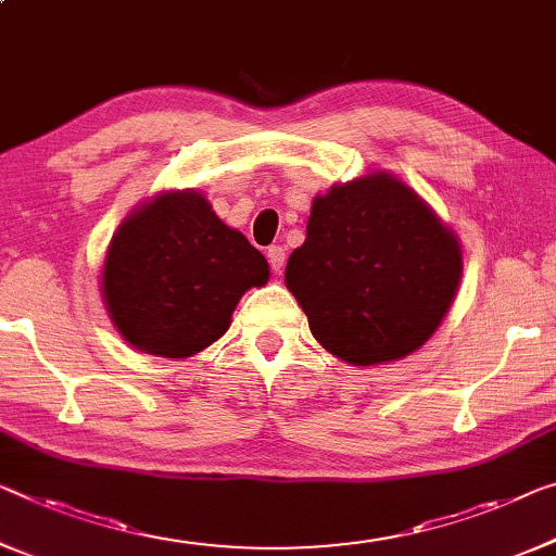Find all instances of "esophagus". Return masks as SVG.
Returning a JSON list of instances; mask_svg holds the SVG:
<instances>
[{
    "mask_svg": "<svg viewBox=\"0 0 556 556\" xmlns=\"http://www.w3.org/2000/svg\"><path fill=\"white\" fill-rule=\"evenodd\" d=\"M267 260H269V267L275 269L277 275H279V271L285 269L287 254H285V250H281V247H277V244H275V247H269V250H267Z\"/></svg>",
    "mask_w": 556,
    "mask_h": 556,
    "instance_id": "esophagus-1",
    "label": "esophagus"
}]
</instances>
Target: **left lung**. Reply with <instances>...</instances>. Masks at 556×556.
Listing matches in <instances>:
<instances>
[{
    "instance_id": "8db88e82",
    "label": "left lung",
    "mask_w": 556,
    "mask_h": 556,
    "mask_svg": "<svg viewBox=\"0 0 556 556\" xmlns=\"http://www.w3.org/2000/svg\"><path fill=\"white\" fill-rule=\"evenodd\" d=\"M462 267L454 229L407 181L377 169L314 197L285 281L329 354L377 367L434 334Z\"/></svg>"
}]
</instances>
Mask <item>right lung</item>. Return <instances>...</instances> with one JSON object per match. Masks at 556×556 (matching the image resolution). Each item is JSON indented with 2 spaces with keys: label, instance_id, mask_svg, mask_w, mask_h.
Returning <instances> with one entry per match:
<instances>
[{
  "label": "right lung",
  "instance_id": "obj_1",
  "mask_svg": "<svg viewBox=\"0 0 556 556\" xmlns=\"http://www.w3.org/2000/svg\"><path fill=\"white\" fill-rule=\"evenodd\" d=\"M269 264L197 189H167L131 210L106 247L102 300L139 352L187 359L225 334L231 312Z\"/></svg>",
  "mask_w": 556,
  "mask_h": 556
}]
</instances>
